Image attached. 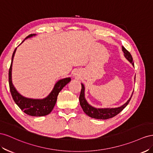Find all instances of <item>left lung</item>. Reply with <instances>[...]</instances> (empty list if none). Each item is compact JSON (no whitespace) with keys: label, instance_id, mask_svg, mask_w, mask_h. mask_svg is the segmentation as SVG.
<instances>
[{"label":"left lung","instance_id":"obj_1","mask_svg":"<svg viewBox=\"0 0 153 153\" xmlns=\"http://www.w3.org/2000/svg\"><path fill=\"white\" fill-rule=\"evenodd\" d=\"M122 49H123V51L124 52V57L127 59L134 67V63L133 62L132 56L131 55L129 52L126 50L123 46L122 47ZM85 86L83 84L81 83V91L79 95V102L82 110H83V111L87 115L91 118H94V119H102V120L110 119V118H112L119 114V113L120 111H123V109L128 105V103L130 101L132 97V95L133 94V91L131 95L130 98L128 100V101L120 107H117L115 108H97L91 106L90 104H89L88 102H87V101L85 99Z\"/></svg>","mask_w":153,"mask_h":153}]
</instances>
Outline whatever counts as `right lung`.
<instances>
[{"label": "right lung", "mask_w": 153, "mask_h": 153, "mask_svg": "<svg viewBox=\"0 0 153 153\" xmlns=\"http://www.w3.org/2000/svg\"><path fill=\"white\" fill-rule=\"evenodd\" d=\"M35 35L36 34H29V36L25 38V39L31 38ZM24 40L22 43H23ZM16 50V48L12 55L11 66L10 70H9V84H10V91L13 99L15 102L17 104V106L21 109V110L28 115L41 117L49 114L55 106L59 91L63 88L65 85L71 81V78H64V79H60L58 82H56L51 93L43 99H30L24 97L23 95H22L18 92V91L16 90L12 82V64Z\"/></svg>", "instance_id": "add662e5"}]
</instances>
